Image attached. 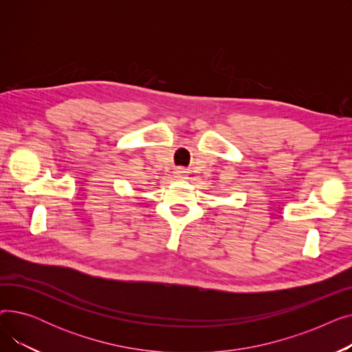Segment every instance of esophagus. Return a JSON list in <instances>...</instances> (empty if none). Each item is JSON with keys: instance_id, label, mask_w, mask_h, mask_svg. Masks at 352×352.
Returning a JSON list of instances; mask_svg holds the SVG:
<instances>
[{"instance_id": "esophagus-1", "label": "esophagus", "mask_w": 352, "mask_h": 352, "mask_svg": "<svg viewBox=\"0 0 352 352\" xmlns=\"http://www.w3.org/2000/svg\"><path fill=\"white\" fill-rule=\"evenodd\" d=\"M187 174H188V171H187L186 168H177V170H175V175H177L178 178H184Z\"/></svg>"}]
</instances>
